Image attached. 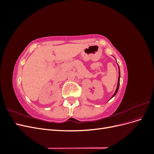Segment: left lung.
Returning a JSON list of instances; mask_svg holds the SVG:
<instances>
[{"mask_svg":"<svg viewBox=\"0 0 154 154\" xmlns=\"http://www.w3.org/2000/svg\"><path fill=\"white\" fill-rule=\"evenodd\" d=\"M116 62H117V61H116ZM118 69H119V76H118V81L117 87H116V91H115V92L114 93V94L112 95V96L111 97V98H112L113 97H114V96L116 95V94H117V92H118V90H119V82H120V70H119V66H118ZM111 98H110V99H111Z\"/></svg>","mask_w":154,"mask_h":154,"instance_id":"obj_1","label":"left lung"}]
</instances>
